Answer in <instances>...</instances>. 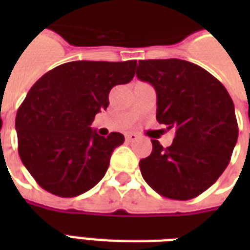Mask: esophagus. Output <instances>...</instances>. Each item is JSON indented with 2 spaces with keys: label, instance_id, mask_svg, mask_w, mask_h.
<instances>
[{
  "label": "esophagus",
  "instance_id": "obj_1",
  "mask_svg": "<svg viewBox=\"0 0 250 250\" xmlns=\"http://www.w3.org/2000/svg\"><path fill=\"white\" fill-rule=\"evenodd\" d=\"M138 138H139V136H138V134H135V132H127V134H125V141L127 142H135Z\"/></svg>",
  "mask_w": 250,
  "mask_h": 250
}]
</instances>
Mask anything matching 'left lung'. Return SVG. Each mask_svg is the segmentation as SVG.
Returning a JSON list of instances; mask_svg holds the SVG:
<instances>
[{
  "mask_svg": "<svg viewBox=\"0 0 250 250\" xmlns=\"http://www.w3.org/2000/svg\"><path fill=\"white\" fill-rule=\"evenodd\" d=\"M136 76L157 91L158 122L175 131L166 148L152 139L150 157L139 162L142 177L166 198H195L230 162L238 138L230 95L204 68L178 59L139 60Z\"/></svg>",
  "mask_w": 250,
  "mask_h": 250,
  "instance_id": "obj_1",
  "label": "left lung"
}]
</instances>
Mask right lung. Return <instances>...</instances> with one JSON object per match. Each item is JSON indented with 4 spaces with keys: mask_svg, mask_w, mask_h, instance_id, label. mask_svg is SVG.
Returning <instances> with one entry per match:
<instances>
[{
    "mask_svg": "<svg viewBox=\"0 0 250 250\" xmlns=\"http://www.w3.org/2000/svg\"><path fill=\"white\" fill-rule=\"evenodd\" d=\"M136 60L71 62L46 72L16 115L19 154L41 188L69 198L103 178L125 136H100L89 125L108 107V93L135 75Z\"/></svg>",
    "mask_w": 250,
    "mask_h": 250,
    "instance_id": "add662e5",
    "label": "right lung"
}]
</instances>
